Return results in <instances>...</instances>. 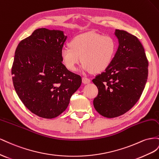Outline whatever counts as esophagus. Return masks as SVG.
<instances>
[{
    "label": "esophagus",
    "mask_w": 159,
    "mask_h": 159,
    "mask_svg": "<svg viewBox=\"0 0 159 159\" xmlns=\"http://www.w3.org/2000/svg\"><path fill=\"white\" fill-rule=\"evenodd\" d=\"M82 81H83V83L84 84H89L90 83V80L89 78H87V77H83Z\"/></svg>",
    "instance_id": "esophagus-1"
}]
</instances>
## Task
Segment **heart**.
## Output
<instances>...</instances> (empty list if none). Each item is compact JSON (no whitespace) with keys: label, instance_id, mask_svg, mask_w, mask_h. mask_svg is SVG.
Returning <instances> with one entry per match:
<instances>
[{"label":"heart","instance_id":"obj_1","mask_svg":"<svg viewBox=\"0 0 159 159\" xmlns=\"http://www.w3.org/2000/svg\"><path fill=\"white\" fill-rule=\"evenodd\" d=\"M116 50V43L111 37L86 33L72 39L70 47H63L61 54L69 70L75 71L82 61L83 70L97 74L111 65Z\"/></svg>","mask_w":159,"mask_h":159}]
</instances>
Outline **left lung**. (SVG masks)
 Listing matches in <instances>:
<instances>
[{
    "instance_id": "obj_1",
    "label": "left lung",
    "mask_w": 159,
    "mask_h": 159,
    "mask_svg": "<svg viewBox=\"0 0 159 159\" xmlns=\"http://www.w3.org/2000/svg\"><path fill=\"white\" fill-rule=\"evenodd\" d=\"M119 47L111 65L93 80L98 93L93 101L96 111L107 118L119 116L139 100L148 78V62L135 36L115 30Z\"/></svg>"
}]
</instances>
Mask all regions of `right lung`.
I'll return each instance as SVG.
<instances>
[{"mask_svg":"<svg viewBox=\"0 0 159 159\" xmlns=\"http://www.w3.org/2000/svg\"><path fill=\"white\" fill-rule=\"evenodd\" d=\"M66 38L61 30L38 29L15 51L12 75L16 93L30 112L44 119L64 112L82 83L80 76L62 64Z\"/></svg>","mask_w":159,"mask_h":159,"instance_id":"1","label":"right lung"}]
</instances>
